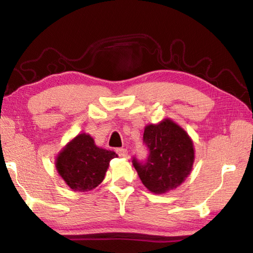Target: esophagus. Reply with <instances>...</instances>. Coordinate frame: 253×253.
Instances as JSON below:
<instances>
[{
	"instance_id": "esophagus-1",
	"label": "esophagus",
	"mask_w": 253,
	"mask_h": 253,
	"mask_svg": "<svg viewBox=\"0 0 253 253\" xmlns=\"http://www.w3.org/2000/svg\"><path fill=\"white\" fill-rule=\"evenodd\" d=\"M116 152H117V154L121 157H123V158H127L128 157V151L126 148H117L116 149Z\"/></svg>"
}]
</instances>
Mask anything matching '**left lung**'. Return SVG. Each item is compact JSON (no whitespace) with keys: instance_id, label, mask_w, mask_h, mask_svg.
I'll return each mask as SVG.
<instances>
[{"instance_id":"1","label":"left lung","mask_w":253,"mask_h":253,"mask_svg":"<svg viewBox=\"0 0 253 253\" xmlns=\"http://www.w3.org/2000/svg\"><path fill=\"white\" fill-rule=\"evenodd\" d=\"M144 142L149 148L147 162L132 160L140 181L154 194L175 190L193 169L195 148L191 136L173 119L164 118L145 126Z\"/></svg>"}]
</instances>
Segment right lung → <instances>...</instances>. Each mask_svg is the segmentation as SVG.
<instances>
[{"mask_svg": "<svg viewBox=\"0 0 253 253\" xmlns=\"http://www.w3.org/2000/svg\"><path fill=\"white\" fill-rule=\"evenodd\" d=\"M117 156L113 151L98 147L87 132H81L58 153L54 165L72 191L89 192L104 181L109 162Z\"/></svg>", "mask_w": 253, "mask_h": 253, "instance_id": "obj_1", "label": "right lung"}]
</instances>
